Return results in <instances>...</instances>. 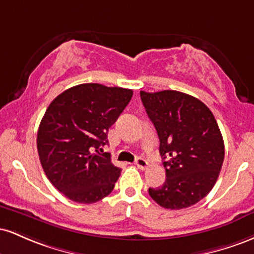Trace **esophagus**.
Instances as JSON below:
<instances>
[{
  "instance_id": "34e87169",
  "label": "esophagus",
  "mask_w": 254,
  "mask_h": 254,
  "mask_svg": "<svg viewBox=\"0 0 254 254\" xmlns=\"http://www.w3.org/2000/svg\"><path fill=\"white\" fill-rule=\"evenodd\" d=\"M135 165L139 168V170H145V168L148 167L147 160H144L143 157H137L136 161H135Z\"/></svg>"
}]
</instances>
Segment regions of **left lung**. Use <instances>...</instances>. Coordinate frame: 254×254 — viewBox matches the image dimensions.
Segmentation results:
<instances>
[{"label": "left lung", "instance_id": "obj_1", "mask_svg": "<svg viewBox=\"0 0 254 254\" xmlns=\"http://www.w3.org/2000/svg\"><path fill=\"white\" fill-rule=\"evenodd\" d=\"M141 100L160 139L166 180L149 194L162 208L179 210L203 199L216 183L224 143L216 119L197 98L177 92L142 90Z\"/></svg>", "mask_w": 254, "mask_h": 254}]
</instances>
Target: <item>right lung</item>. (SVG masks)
<instances>
[{
    "instance_id": "add662e5",
    "label": "right lung",
    "mask_w": 254,
    "mask_h": 254,
    "mask_svg": "<svg viewBox=\"0 0 254 254\" xmlns=\"http://www.w3.org/2000/svg\"><path fill=\"white\" fill-rule=\"evenodd\" d=\"M131 97V89L83 83L49 105L38 129V154L48 179L72 202L92 204L112 192L122 170L101 147Z\"/></svg>"
}]
</instances>
